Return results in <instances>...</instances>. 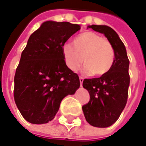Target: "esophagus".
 <instances>
[{
    "label": "esophagus",
    "instance_id": "1",
    "mask_svg": "<svg viewBox=\"0 0 146 146\" xmlns=\"http://www.w3.org/2000/svg\"><path fill=\"white\" fill-rule=\"evenodd\" d=\"M80 86H82V84H83V82H84V78H83V77H80Z\"/></svg>",
    "mask_w": 146,
    "mask_h": 146
}]
</instances>
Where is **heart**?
<instances>
[{
	"instance_id": "1",
	"label": "heart",
	"mask_w": 146,
	"mask_h": 146,
	"mask_svg": "<svg viewBox=\"0 0 146 146\" xmlns=\"http://www.w3.org/2000/svg\"><path fill=\"white\" fill-rule=\"evenodd\" d=\"M74 46H62V51L66 66L76 71L84 62V71L100 76L107 74L114 64L115 51L107 39L92 31H86L74 39Z\"/></svg>"
}]
</instances>
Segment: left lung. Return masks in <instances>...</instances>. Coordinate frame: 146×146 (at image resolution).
<instances>
[{
  "label": "left lung",
  "mask_w": 146,
  "mask_h": 146,
  "mask_svg": "<svg viewBox=\"0 0 146 146\" xmlns=\"http://www.w3.org/2000/svg\"><path fill=\"white\" fill-rule=\"evenodd\" d=\"M104 34L115 51L111 70L99 78L85 79L83 87L88 91L90 100L82 108L91 125L106 128L114 124L125 107L129 86V60L124 43L116 31L107 25H88Z\"/></svg>",
  "instance_id": "1"
}]
</instances>
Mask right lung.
<instances>
[{"label": "right lung", "mask_w": 146, "mask_h": 146, "mask_svg": "<svg viewBox=\"0 0 146 146\" xmlns=\"http://www.w3.org/2000/svg\"><path fill=\"white\" fill-rule=\"evenodd\" d=\"M80 25L48 21L30 35L14 76L13 96L24 119L32 124L52 121L62 100L80 88L79 75L70 70L62 48Z\"/></svg>", "instance_id": "right-lung-1"}]
</instances>
